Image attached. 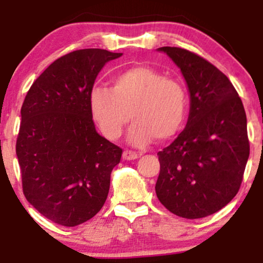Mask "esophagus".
I'll use <instances>...</instances> for the list:
<instances>
[{"label": "esophagus", "instance_id": "obj_1", "mask_svg": "<svg viewBox=\"0 0 263 263\" xmlns=\"http://www.w3.org/2000/svg\"><path fill=\"white\" fill-rule=\"evenodd\" d=\"M122 158L125 159V161H132V159L138 158V155L136 152H134V151L127 149V151H125V152H123Z\"/></svg>", "mask_w": 263, "mask_h": 263}]
</instances>
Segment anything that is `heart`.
Listing matches in <instances>:
<instances>
[{"label":"heart","instance_id":"obj_1","mask_svg":"<svg viewBox=\"0 0 263 263\" xmlns=\"http://www.w3.org/2000/svg\"><path fill=\"white\" fill-rule=\"evenodd\" d=\"M186 91L179 80L148 66L127 69L114 78L112 89L93 87L90 107L108 140H117L131 120L128 140L146 144L164 141L182 127L186 114Z\"/></svg>","mask_w":263,"mask_h":263}]
</instances>
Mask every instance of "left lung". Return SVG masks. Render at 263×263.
Listing matches in <instances>:
<instances>
[{
    "label": "left lung",
    "mask_w": 263,
    "mask_h": 263,
    "mask_svg": "<svg viewBox=\"0 0 263 263\" xmlns=\"http://www.w3.org/2000/svg\"><path fill=\"white\" fill-rule=\"evenodd\" d=\"M158 50L180 68L190 111L185 128L158 152L156 194L180 218H205L240 189L250 156L245 108L229 78L206 59L183 48Z\"/></svg>",
    "instance_id": "left-lung-1"
}]
</instances>
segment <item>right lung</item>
<instances>
[{
    "label": "right lung",
    "instance_id": "add662e5",
    "mask_svg": "<svg viewBox=\"0 0 263 263\" xmlns=\"http://www.w3.org/2000/svg\"><path fill=\"white\" fill-rule=\"evenodd\" d=\"M121 55L98 48L65 54L23 101L16 143L23 194L59 225L83 224L106 201L122 148L96 132L90 95L102 66Z\"/></svg>",
    "mask_w": 263,
    "mask_h": 263
}]
</instances>
